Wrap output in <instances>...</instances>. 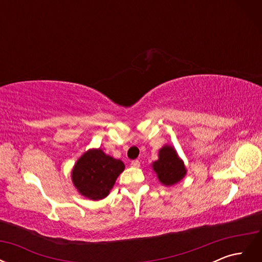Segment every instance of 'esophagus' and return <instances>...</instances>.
Masks as SVG:
<instances>
[{"label": "esophagus", "instance_id": "obj_1", "mask_svg": "<svg viewBox=\"0 0 262 262\" xmlns=\"http://www.w3.org/2000/svg\"><path fill=\"white\" fill-rule=\"evenodd\" d=\"M131 166H132V167H134V168H138V167H140V162L138 160L132 161L131 162Z\"/></svg>", "mask_w": 262, "mask_h": 262}]
</instances>
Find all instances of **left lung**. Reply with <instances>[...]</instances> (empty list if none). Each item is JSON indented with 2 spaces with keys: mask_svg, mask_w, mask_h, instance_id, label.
Instances as JSON below:
<instances>
[{
  "mask_svg": "<svg viewBox=\"0 0 262 262\" xmlns=\"http://www.w3.org/2000/svg\"><path fill=\"white\" fill-rule=\"evenodd\" d=\"M152 168L162 185L171 187L185 178L187 168L175 147L165 144L158 150V160L152 163Z\"/></svg>",
  "mask_w": 262,
  "mask_h": 262,
  "instance_id": "obj_1",
  "label": "left lung"
}]
</instances>
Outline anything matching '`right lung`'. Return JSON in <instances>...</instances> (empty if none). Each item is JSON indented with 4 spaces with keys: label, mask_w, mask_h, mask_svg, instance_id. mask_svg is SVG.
<instances>
[{
    "label": "right lung",
    "mask_w": 262,
    "mask_h": 262,
    "mask_svg": "<svg viewBox=\"0 0 262 262\" xmlns=\"http://www.w3.org/2000/svg\"><path fill=\"white\" fill-rule=\"evenodd\" d=\"M123 170L122 161L107 155L101 148H91L76 161L71 178L78 193L98 201L109 194Z\"/></svg>",
    "instance_id": "add662e5"
}]
</instances>
